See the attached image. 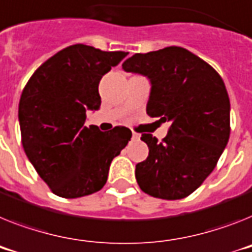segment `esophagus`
I'll list each match as a JSON object with an SVG mask.
<instances>
[{
  "instance_id": "obj_1",
  "label": "esophagus",
  "mask_w": 252,
  "mask_h": 252,
  "mask_svg": "<svg viewBox=\"0 0 252 252\" xmlns=\"http://www.w3.org/2000/svg\"><path fill=\"white\" fill-rule=\"evenodd\" d=\"M139 139V134L136 132H132V141H138Z\"/></svg>"
}]
</instances>
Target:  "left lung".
<instances>
[{"label":"left lung","mask_w":252,"mask_h":252,"mask_svg":"<svg viewBox=\"0 0 252 252\" xmlns=\"http://www.w3.org/2000/svg\"><path fill=\"white\" fill-rule=\"evenodd\" d=\"M122 66L150 78L147 115L170 122L161 142L142 133L149 158L136 165L137 183L152 197H187L214 170L229 139L225 84L211 65L178 46L133 55Z\"/></svg>","instance_id":"obj_1"}]
</instances>
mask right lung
Segmentation results:
<instances>
[{
    "label": "right lung",
    "mask_w": 252,
    "mask_h": 252,
    "mask_svg": "<svg viewBox=\"0 0 252 252\" xmlns=\"http://www.w3.org/2000/svg\"><path fill=\"white\" fill-rule=\"evenodd\" d=\"M128 52L87 44L63 48L29 78L19 102L22 143L29 161L55 194L83 197L105 186L113 158L132 132L86 126L87 110L101 105L98 84Z\"/></svg>",
    "instance_id": "right-lung-1"
}]
</instances>
